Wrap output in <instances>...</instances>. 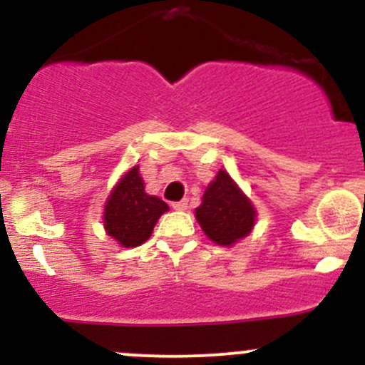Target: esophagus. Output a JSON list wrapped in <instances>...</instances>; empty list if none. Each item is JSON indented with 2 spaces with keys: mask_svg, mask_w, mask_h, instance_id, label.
Instances as JSON below:
<instances>
[{
  "mask_svg": "<svg viewBox=\"0 0 365 365\" xmlns=\"http://www.w3.org/2000/svg\"><path fill=\"white\" fill-rule=\"evenodd\" d=\"M187 203L189 201L187 200H182V201H176V203H173V210H178V212H182V210H187Z\"/></svg>",
  "mask_w": 365,
  "mask_h": 365,
  "instance_id": "34e87169",
  "label": "esophagus"
}]
</instances>
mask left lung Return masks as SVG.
<instances>
[{"mask_svg":"<svg viewBox=\"0 0 365 365\" xmlns=\"http://www.w3.org/2000/svg\"><path fill=\"white\" fill-rule=\"evenodd\" d=\"M196 220L213 244L231 247L252 233L257 210L230 173L220 169L205 189Z\"/></svg>","mask_w":365,"mask_h":365,"instance_id":"left-lung-1","label":"left lung"}]
</instances>
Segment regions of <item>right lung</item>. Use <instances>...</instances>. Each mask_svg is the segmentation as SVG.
Returning a JSON list of instances; mask_svg holds the SVG:
<instances>
[{"label":"right lung","instance_id":"right-lung-1","mask_svg":"<svg viewBox=\"0 0 365 365\" xmlns=\"http://www.w3.org/2000/svg\"><path fill=\"white\" fill-rule=\"evenodd\" d=\"M169 206L145 192L139 165L121 175L104 205V230L121 247H138L153 233L157 220Z\"/></svg>","mask_w":365,"mask_h":365}]
</instances>
